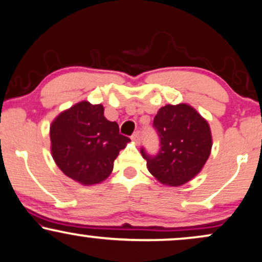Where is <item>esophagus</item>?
Listing matches in <instances>:
<instances>
[{"mask_svg": "<svg viewBox=\"0 0 262 262\" xmlns=\"http://www.w3.org/2000/svg\"><path fill=\"white\" fill-rule=\"evenodd\" d=\"M132 140H133L135 144H140V141H141V133L140 132H135V133L132 135Z\"/></svg>", "mask_w": 262, "mask_h": 262, "instance_id": "obj_1", "label": "esophagus"}]
</instances>
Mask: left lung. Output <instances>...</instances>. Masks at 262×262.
<instances>
[{
    "label": "left lung",
    "instance_id": "8db88e82",
    "mask_svg": "<svg viewBox=\"0 0 262 262\" xmlns=\"http://www.w3.org/2000/svg\"><path fill=\"white\" fill-rule=\"evenodd\" d=\"M154 127L160 137V151L148 155V171L169 186L188 183L200 173L210 156L211 133L208 122L187 104L165 105L155 116Z\"/></svg>",
    "mask_w": 262,
    "mask_h": 262
}]
</instances>
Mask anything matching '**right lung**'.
Listing matches in <instances>:
<instances>
[{"mask_svg":"<svg viewBox=\"0 0 262 262\" xmlns=\"http://www.w3.org/2000/svg\"><path fill=\"white\" fill-rule=\"evenodd\" d=\"M53 160L66 177L82 185L101 183L111 174L114 162L130 139L104 116L101 104L81 101L52 122Z\"/></svg>","mask_w":262,"mask_h":262,"instance_id":"right-lung-1","label":"right lung"}]
</instances>
